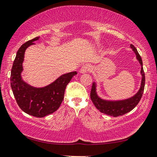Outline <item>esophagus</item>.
Masks as SVG:
<instances>
[{
    "label": "esophagus",
    "mask_w": 157,
    "mask_h": 157,
    "mask_svg": "<svg viewBox=\"0 0 157 157\" xmlns=\"http://www.w3.org/2000/svg\"><path fill=\"white\" fill-rule=\"evenodd\" d=\"M90 70H91V65L89 64H85L81 67L80 72L81 73H85V72H90Z\"/></svg>",
    "instance_id": "1"
}]
</instances>
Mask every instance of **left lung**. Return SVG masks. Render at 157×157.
Instances as JSON below:
<instances>
[{"label": "left lung", "instance_id": "obj_1", "mask_svg": "<svg viewBox=\"0 0 157 157\" xmlns=\"http://www.w3.org/2000/svg\"><path fill=\"white\" fill-rule=\"evenodd\" d=\"M130 47L134 51L135 55H136L137 59L140 62L141 65V75H142V81L140 88L133 97L128 98L127 99L119 100V101H109V100L103 99L100 98L97 95V85L96 83L94 82L92 84V90H91L90 97L91 99L94 104V106L100 112L106 114V115L111 116L113 117H118L119 116H123L124 114L128 113L135 108V106L138 104L140 99H141L142 96L143 94L144 84H145V76H144V72L142 67V60L141 56H140L139 53L137 52L136 48L132 44H130Z\"/></svg>", "mask_w": 157, "mask_h": 157}]
</instances>
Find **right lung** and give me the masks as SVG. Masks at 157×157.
<instances>
[{
  "label": "right lung",
  "mask_w": 157,
  "mask_h": 157,
  "mask_svg": "<svg viewBox=\"0 0 157 157\" xmlns=\"http://www.w3.org/2000/svg\"><path fill=\"white\" fill-rule=\"evenodd\" d=\"M39 39V36L35 37L19 48L11 70L10 85L20 108L29 115L43 118L59 108L63 100L66 86L77 72L62 75L53 82L44 87H34L25 82L21 76L25 50Z\"/></svg>",
  "instance_id": "1"
}]
</instances>
